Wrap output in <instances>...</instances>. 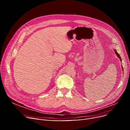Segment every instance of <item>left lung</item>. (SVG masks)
I'll return each instance as SVG.
<instances>
[{
	"instance_id": "obj_1",
	"label": "left lung",
	"mask_w": 130,
	"mask_h": 130,
	"mask_svg": "<svg viewBox=\"0 0 130 130\" xmlns=\"http://www.w3.org/2000/svg\"><path fill=\"white\" fill-rule=\"evenodd\" d=\"M115 52H116V55H117V56L119 58H120V61H121V57H120V56L119 55V54L117 52V51L116 50H115Z\"/></svg>"
}]
</instances>
